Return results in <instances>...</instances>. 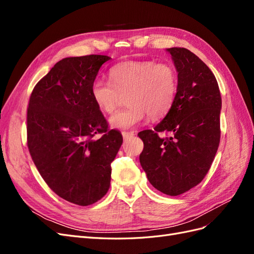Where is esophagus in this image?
<instances>
[{
  "instance_id": "1",
  "label": "esophagus",
  "mask_w": 254,
  "mask_h": 254,
  "mask_svg": "<svg viewBox=\"0 0 254 254\" xmlns=\"http://www.w3.org/2000/svg\"><path fill=\"white\" fill-rule=\"evenodd\" d=\"M122 134H123V137H124V139H129L130 136H132V135H134V132H122Z\"/></svg>"
}]
</instances>
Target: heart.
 <instances>
[{
  "instance_id": "b5f03b06",
  "label": "heart",
  "mask_w": 254,
  "mask_h": 254,
  "mask_svg": "<svg viewBox=\"0 0 254 254\" xmlns=\"http://www.w3.org/2000/svg\"><path fill=\"white\" fill-rule=\"evenodd\" d=\"M109 81L95 80L91 84V97L97 108L112 113L126 94L127 109L109 120L115 129L128 130L140 125L149 114L153 120L170 111L177 93V74L170 64L155 61H125L109 71Z\"/></svg>"
}]
</instances>
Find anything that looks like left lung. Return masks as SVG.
<instances>
[{"label":"left lung","mask_w":254,"mask_h":254,"mask_svg":"<svg viewBox=\"0 0 254 254\" xmlns=\"http://www.w3.org/2000/svg\"><path fill=\"white\" fill-rule=\"evenodd\" d=\"M178 73L174 104L153 130L139 135L140 163L153 188L170 196L186 193L209 172L220 140L221 97L214 74L184 48L166 49ZM168 132V138L158 134Z\"/></svg>","instance_id":"left-lung-1"}]
</instances>
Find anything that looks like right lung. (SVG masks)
I'll use <instances>...</instances> for the list:
<instances>
[{
    "mask_svg": "<svg viewBox=\"0 0 254 254\" xmlns=\"http://www.w3.org/2000/svg\"><path fill=\"white\" fill-rule=\"evenodd\" d=\"M104 55L67 57L38 82L27 109V146L52 190L78 205L93 204L109 190L111 162L123 143L91 97ZM102 136L94 139L95 134Z\"/></svg>",
    "mask_w": 254,
    "mask_h": 254,
    "instance_id": "add662e5",
    "label": "right lung"
}]
</instances>
